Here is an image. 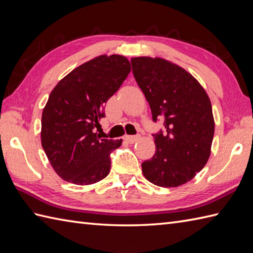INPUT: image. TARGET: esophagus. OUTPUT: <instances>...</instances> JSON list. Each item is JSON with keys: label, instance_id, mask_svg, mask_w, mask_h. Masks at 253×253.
Wrapping results in <instances>:
<instances>
[{"label": "esophagus", "instance_id": "obj_1", "mask_svg": "<svg viewBox=\"0 0 253 253\" xmlns=\"http://www.w3.org/2000/svg\"><path fill=\"white\" fill-rule=\"evenodd\" d=\"M124 139H125L127 142L133 143V142H136L137 140H139V139H140V136H139V135H137V136H128V135H126L125 137H124Z\"/></svg>", "mask_w": 253, "mask_h": 253}]
</instances>
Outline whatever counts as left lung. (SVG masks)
I'll list each match as a JSON object with an SVG mask.
<instances>
[{
    "instance_id": "8db88e82",
    "label": "left lung",
    "mask_w": 253,
    "mask_h": 253,
    "mask_svg": "<svg viewBox=\"0 0 253 253\" xmlns=\"http://www.w3.org/2000/svg\"><path fill=\"white\" fill-rule=\"evenodd\" d=\"M132 73L149 102L152 120L164 118L155 133V153L141 164L160 187H178L207 164L214 136L212 105L202 85L184 68L161 57L131 58Z\"/></svg>"
}]
</instances>
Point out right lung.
<instances>
[{
  "label": "right lung",
  "instance_id": "obj_1",
  "mask_svg": "<svg viewBox=\"0 0 253 253\" xmlns=\"http://www.w3.org/2000/svg\"><path fill=\"white\" fill-rule=\"evenodd\" d=\"M123 55H100L58 82L42 112L41 144L56 174L75 185H91L109 175L110 154L121 140L95 132L104 104L130 73Z\"/></svg>",
  "mask_w": 253,
  "mask_h": 253
}]
</instances>
